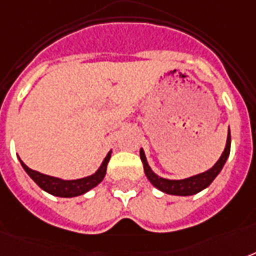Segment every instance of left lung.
I'll list each match as a JSON object with an SVG mask.
<instances>
[{
    "instance_id": "1",
    "label": "left lung",
    "mask_w": 256,
    "mask_h": 256,
    "mask_svg": "<svg viewBox=\"0 0 256 256\" xmlns=\"http://www.w3.org/2000/svg\"><path fill=\"white\" fill-rule=\"evenodd\" d=\"M230 148H231V134L230 128H228V132H227V140H226V148L223 150L222 156L216 160V164L210 168L208 170L203 171L200 174L192 175V176H188V178L184 179H168L160 176V175L156 174L154 171L152 170L150 164L148 162V158H146V154H144V150L140 148V160L144 164V174L148 176V179L150 180L152 186L158 188L162 192H166L168 195H178V196H188V195L198 194L199 191L204 190L206 187H208L211 184V182L214 180L218 174L222 171L223 166L226 164L227 158L230 156Z\"/></svg>"
}]
</instances>
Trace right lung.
<instances>
[{
  "instance_id": "add662e5",
  "label": "right lung",
  "mask_w": 256,
  "mask_h": 256,
  "mask_svg": "<svg viewBox=\"0 0 256 256\" xmlns=\"http://www.w3.org/2000/svg\"><path fill=\"white\" fill-rule=\"evenodd\" d=\"M110 158H112V150L108 152V156H104V160H102V164H100V166L98 168V170L96 172H92V175H88L85 178L80 179H61L57 178V176H50V175L42 174L40 171L32 170L30 168H28L22 162L20 156H18V160H20V164L24 168V170L26 171V174L29 175L30 178L33 179L34 182L37 183L42 190L54 195V196L73 198V196L85 194V192H88V191H90L96 186H98L104 180Z\"/></svg>"
}]
</instances>
